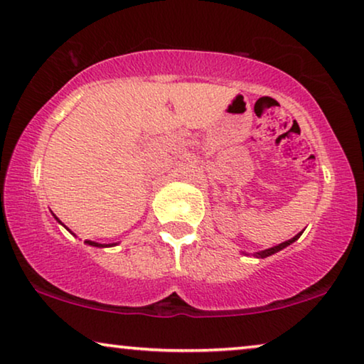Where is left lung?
I'll return each instance as SVG.
<instances>
[{
  "mask_svg": "<svg viewBox=\"0 0 364 364\" xmlns=\"http://www.w3.org/2000/svg\"><path fill=\"white\" fill-rule=\"evenodd\" d=\"M301 235V232L300 234H296L295 237H291V239H289V240H285V242H282V244H279V245H275V247H270V249H265V250H262V252H255L254 255L255 257H260V259H264V257H269V255H272V254H275V252H279V250H282V249H285L287 245H290L291 242H295L296 239H299Z\"/></svg>",
  "mask_w": 364,
  "mask_h": 364,
  "instance_id": "8db88e82",
  "label": "left lung"
}]
</instances>
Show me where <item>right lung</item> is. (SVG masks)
<instances>
[{
    "label": "right lung",
    "mask_w": 364,
    "mask_h": 364,
    "mask_svg": "<svg viewBox=\"0 0 364 364\" xmlns=\"http://www.w3.org/2000/svg\"><path fill=\"white\" fill-rule=\"evenodd\" d=\"M55 219H58V218H55ZM58 221H59V219H58ZM87 244H89V245H94V247H109V245H114V244H99V242H92V240H87Z\"/></svg>",
    "instance_id": "1"
}]
</instances>
